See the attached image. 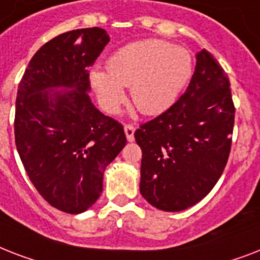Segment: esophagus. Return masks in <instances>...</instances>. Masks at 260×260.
<instances>
[{
	"label": "esophagus",
	"mask_w": 260,
	"mask_h": 260,
	"mask_svg": "<svg viewBox=\"0 0 260 260\" xmlns=\"http://www.w3.org/2000/svg\"><path fill=\"white\" fill-rule=\"evenodd\" d=\"M135 129H136V128H135L132 124H126V125L124 126V132H125L126 140H128V142H134L135 140Z\"/></svg>",
	"instance_id": "34e87169"
}]
</instances>
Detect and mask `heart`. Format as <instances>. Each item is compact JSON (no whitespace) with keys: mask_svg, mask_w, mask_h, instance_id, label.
<instances>
[{"mask_svg":"<svg viewBox=\"0 0 260 260\" xmlns=\"http://www.w3.org/2000/svg\"><path fill=\"white\" fill-rule=\"evenodd\" d=\"M108 71L93 69L90 81L100 102L116 112L131 87L132 101L146 114L160 113L177 101L193 75V58L186 48L158 39H146L118 48Z\"/></svg>","mask_w":260,"mask_h":260,"instance_id":"b5f03b06","label":"heart"}]
</instances>
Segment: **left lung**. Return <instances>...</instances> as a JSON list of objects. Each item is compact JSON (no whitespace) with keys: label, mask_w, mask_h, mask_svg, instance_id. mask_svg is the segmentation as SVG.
I'll return each mask as SVG.
<instances>
[{"label":"left lung","mask_w":260,"mask_h":260,"mask_svg":"<svg viewBox=\"0 0 260 260\" xmlns=\"http://www.w3.org/2000/svg\"><path fill=\"white\" fill-rule=\"evenodd\" d=\"M230 78L213 55L197 54L186 91L177 102L140 125V193L165 212L196 205L217 183L232 144L235 105Z\"/></svg>","instance_id":"obj_1"}]
</instances>
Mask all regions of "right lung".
Here are the masks:
<instances>
[{
  "label": "right lung",
  "instance_id": "right-lung-1",
  "mask_svg": "<svg viewBox=\"0 0 260 260\" xmlns=\"http://www.w3.org/2000/svg\"><path fill=\"white\" fill-rule=\"evenodd\" d=\"M108 43L97 26L59 35L34 55L18 85L17 152L39 194L66 213H82L97 201L106 166L126 144L121 124L87 94L89 67Z\"/></svg>",
  "mask_w": 260,
  "mask_h": 260
}]
</instances>
